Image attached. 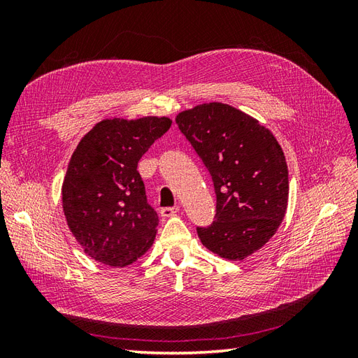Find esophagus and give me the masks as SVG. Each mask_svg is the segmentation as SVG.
Instances as JSON below:
<instances>
[{"mask_svg": "<svg viewBox=\"0 0 358 358\" xmlns=\"http://www.w3.org/2000/svg\"><path fill=\"white\" fill-rule=\"evenodd\" d=\"M178 212H179L178 206H175V208H162V209L159 210L161 216H164V218H169V216H175Z\"/></svg>", "mask_w": 358, "mask_h": 358, "instance_id": "obj_1", "label": "esophagus"}]
</instances>
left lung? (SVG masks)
I'll return each instance as SVG.
<instances>
[{
	"label": "left lung",
	"mask_w": 358,
	"mask_h": 358,
	"mask_svg": "<svg viewBox=\"0 0 358 358\" xmlns=\"http://www.w3.org/2000/svg\"><path fill=\"white\" fill-rule=\"evenodd\" d=\"M182 134L209 170L216 215L199 227L201 243L230 262L252 255L278 231L288 206V167L273 133L224 103H204L176 116Z\"/></svg>",
	"instance_id": "obj_1"
}]
</instances>
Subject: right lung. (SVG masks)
I'll list each match as a JSON object with an SVG mask.
<instances>
[{
    "mask_svg": "<svg viewBox=\"0 0 358 358\" xmlns=\"http://www.w3.org/2000/svg\"><path fill=\"white\" fill-rule=\"evenodd\" d=\"M170 125L167 116L104 119L73 152L62 209L74 239L95 262L125 267L152 246L158 215L148 204L137 164Z\"/></svg>",
    "mask_w": 358,
    "mask_h": 358,
    "instance_id": "right-lung-1",
    "label": "right lung"
}]
</instances>
